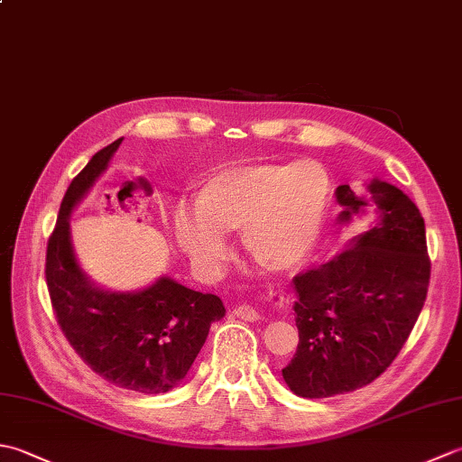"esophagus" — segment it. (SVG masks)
<instances>
[{
  "label": "esophagus",
  "instance_id": "34e87169",
  "mask_svg": "<svg viewBox=\"0 0 462 462\" xmlns=\"http://www.w3.org/2000/svg\"><path fill=\"white\" fill-rule=\"evenodd\" d=\"M234 316H238L242 319H248V321H256L262 318V313L256 306H250V303H242L236 310H234Z\"/></svg>",
  "mask_w": 462,
  "mask_h": 462
}]
</instances>
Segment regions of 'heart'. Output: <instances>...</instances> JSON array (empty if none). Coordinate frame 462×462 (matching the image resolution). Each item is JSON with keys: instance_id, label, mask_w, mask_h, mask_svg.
<instances>
[{"instance_id": "1", "label": "heart", "mask_w": 462, "mask_h": 462, "mask_svg": "<svg viewBox=\"0 0 462 462\" xmlns=\"http://www.w3.org/2000/svg\"><path fill=\"white\" fill-rule=\"evenodd\" d=\"M194 212L176 208L172 238L192 263L214 270L226 236L240 232L246 256L263 272L300 268L321 238L329 182L318 164L256 162L214 172L194 192Z\"/></svg>"}]
</instances>
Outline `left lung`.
<instances>
[{
  "instance_id": "1",
  "label": "left lung",
  "mask_w": 462,
  "mask_h": 462,
  "mask_svg": "<svg viewBox=\"0 0 462 462\" xmlns=\"http://www.w3.org/2000/svg\"><path fill=\"white\" fill-rule=\"evenodd\" d=\"M336 200L339 226L356 216L371 222L329 262L291 282L300 343L282 375L306 399L341 395L377 379L405 346L430 276L425 220L403 190L371 179L363 194L337 186Z\"/></svg>"
}]
</instances>
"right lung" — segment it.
I'll list each match as a JSON object with an SVG mask.
<instances>
[{
  "instance_id": "1",
  "label": "right lung",
  "mask_w": 462,
  "mask_h": 462,
  "mask_svg": "<svg viewBox=\"0 0 462 462\" xmlns=\"http://www.w3.org/2000/svg\"><path fill=\"white\" fill-rule=\"evenodd\" d=\"M121 143L123 136L97 152L69 184L47 244L45 278L59 326L87 365L116 387L159 395L180 385L226 308L214 293L194 291L166 273L141 290L115 291L81 268L71 216Z\"/></svg>"
}]
</instances>
